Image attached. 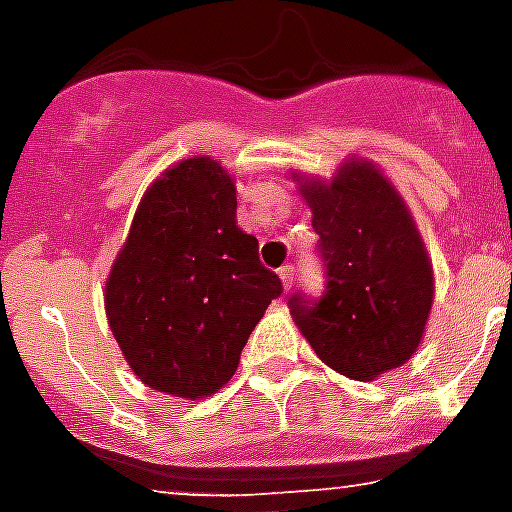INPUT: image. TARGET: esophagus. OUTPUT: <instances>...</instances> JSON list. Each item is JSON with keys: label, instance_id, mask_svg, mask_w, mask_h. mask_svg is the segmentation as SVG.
<instances>
[{"label": "esophagus", "instance_id": "esophagus-1", "mask_svg": "<svg viewBox=\"0 0 512 512\" xmlns=\"http://www.w3.org/2000/svg\"><path fill=\"white\" fill-rule=\"evenodd\" d=\"M279 279H282V285H285V290H290V285H293V279H296V271H293V266H282V268H279Z\"/></svg>", "mask_w": 512, "mask_h": 512}]
</instances>
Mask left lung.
<instances>
[{"label":"left lung","instance_id":"8db88e82","mask_svg":"<svg viewBox=\"0 0 512 512\" xmlns=\"http://www.w3.org/2000/svg\"><path fill=\"white\" fill-rule=\"evenodd\" d=\"M326 282L293 293L290 315L315 354L348 378H376L417 351L433 304V268L395 186L365 161L304 186Z\"/></svg>","mask_w":512,"mask_h":512}]
</instances>
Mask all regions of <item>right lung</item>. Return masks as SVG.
Masks as SVG:
<instances>
[{
  "mask_svg": "<svg viewBox=\"0 0 512 512\" xmlns=\"http://www.w3.org/2000/svg\"><path fill=\"white\" fill-rule=\"evenodd\" d=\"M233 178L189 158L147 189L106 282V315L120 351L150 389L205 397L241 362L249 334L282 279L235 222Z\"/></svg>",
  "mask_w": 512,
  "mask_h": 512,
  "instance_id": "1",
  "label": "right lung"
}]
</instances>
